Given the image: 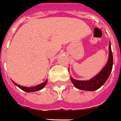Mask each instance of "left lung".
<instances>
[{"instance_id":"1","label":"left lung","mask_w":121,"mask_h":121,"mask_svg":"<svg viewBox=\"0 0 121 121\" xmlns=\"http://www.w3.org/2000/svg\"><path fill=\"white\" fill-rule=\"evenodd\" d=\"M113 65L112 52L111 50L110 43L109 44V57L106 65L97 75L89 81H78L70 78L71 81L75 87L81 90L84 91H95L102 86L108 80V77L112 72Z\"/></svg>"}]
</instances>
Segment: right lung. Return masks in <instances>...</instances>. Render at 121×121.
<instances>
[{
	"instance_id": "right-lung-1",
	"label": "right lung",
	"mask_w": 121,
	"mask_h": 121,
	"mask_svg": "<svg viewBox=\"0 0 121 121\" xmlns=\"http://www.w3.org/2000/svg\"><path fill=\"white\" fill-rule=\"evenodd\" d=\"M13 82L16 85V86H17L19 88H20L22 90H23L24 91L26 92H34V91H39L40 89H42L43 87H45V85H47V81H46L44 82H43V83H41V84H40L39 85H37V86H35V87H23V86H20V85H17V83H15V82Z\"/></svg>"
}]
</instances>
